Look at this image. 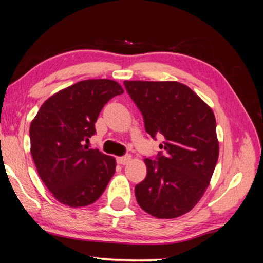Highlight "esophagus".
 <instances>
[{"mask_svg": "<svg viewBox=\"0 0 263 263\" xmlns=\"http://www.w3.org/2000/svg\"><path fill=\"white\" fill-rule=\"evenodd\" d=\"M130 161H131V156H124V157L117 158V162L120 165H126Z\"/></svg>", "mask_w": 263, "mask_h": 263, "instance_id": "esophagus-1", "label": "esophagus"}]
</instances>
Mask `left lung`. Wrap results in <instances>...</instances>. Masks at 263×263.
Masks as SVG:
<instances>
[{
	"mask_svg": "<svg viewBox=\"0 0 263 263\" xmlns=\"http://www.w3.org/2000/svg\"><path fill=\"white\" fill-rule=\"evenodd\" d=\"M152 138L161 135V152L145 158L146 178L136 185L137 202L159 219H173L193 208L205 193L219 158L213 111L179 82L125 81Z\"/></svg>",
	"mask_w": 263,
	"mask_h": 263,
	"instance_id": "obj_1",
	"label": "left lung"
}]
</instances>
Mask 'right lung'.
<instances>
[{"label":"right lung","mask_w":263,"mask_h":263,"mask_svg":"<svg viewBox=\"0 0 263 263\" xmlns=\"http://www.w3.org/2000/svg\"><path fill=\"white\" fill-rule=\"evenodd\" d=\"M123 92L111 79H86L52 95L32 119V159L42 181L63 205H91L115 174V158L85 143L96 133L104 105Z\"/></svg>","instance_id":"1"}]
</instances>
